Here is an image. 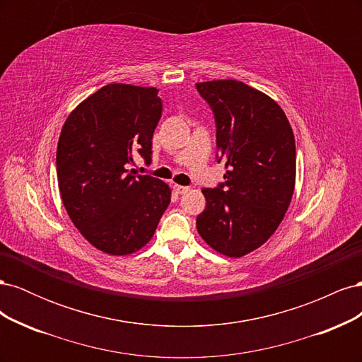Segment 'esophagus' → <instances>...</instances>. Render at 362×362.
<instances>
[{
	"mask_svg": "<svg viewBox=\"0 0 362 362\" xmlns=\"http://www.w3.org/2000/svg\"><path fill=\"white\" fill-rule=\"evenodd\" d=\"M173 192L177 194H182L185 192H189L187 185H180V184H173Z\"/></svg>",
	"mask_w": 362,
	"mask_h": 362,
	"instance_id": "1",
	"label": "esophagus"
}]
</instances>
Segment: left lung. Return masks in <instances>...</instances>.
<instances>
[{"instance_id":"1","label":"left lung","mask_w":362,"mask_h":362,"mask_svg":"<svg viewBox=\"0 0 362 362\" xmlns=\"http://www.w3.org/2000/svg\"><path fill=\"white\" fill-rule=\"evenodd\" d=\"M216 122L217 163L225 181L204 189L199 235L226 257L266 243L286 216L296 182V144L282 108L237 80L196 84Z\"/></svg>"}]
</instances>
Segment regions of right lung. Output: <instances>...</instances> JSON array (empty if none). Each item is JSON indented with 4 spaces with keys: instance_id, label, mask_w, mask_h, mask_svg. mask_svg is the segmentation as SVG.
Returning <instances> with one entry per match:
<instances>
[{
    "instance_id": "add662e5",
    "label": "right lung",
    "mask_w": 362,
    "mask_h": 362,
    "mask_svg": "<svg viewBox=\"0 0 362 362\" xmlns=\"http://www.w3.org/2000/svg\"><path fill=\"white\" fill-rule=\"evenodd\" d=\"M161 112L156 87L115 83L84 100L62 128L56 164L63 205L105 254L144 247L170 202L166 182L128 170L137 156L151 163Z\"/></svg>"
}]
</instances>
